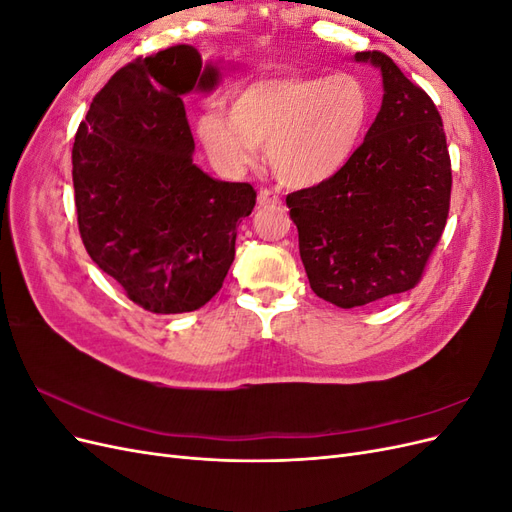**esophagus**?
I'll return each instance as SVG.
<instances>
[{
  "label": "esophagus",
  "instance_id": "1",
  "mask_svg": "<svg viewBox=\"0 0 512 512\" xmlns=\"http://www.w3.org/2000/svg\"><path fill=\"white\" fill-rule=\"evenodd\" d=\"M282 205V198L271 190H260L258 192V207H277Z\"/></svg>",
  "mask_w": 512,
  "mask_h": 512
}]
</instances>
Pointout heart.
<instances>
[{
    "mask_svg": "<svg viewBox=\"0 0 512 512\" xmlns=\"http://www.w3.org/2000/svg\"><path fill=\"white\" fill-rule=\"evenodd\" d=\"M371 113L374 100L359 76L284 72L245 85L230 113L209 108L198 117L196 134L224 173L252 166L267 143L275 177L312 188L352 160Z\"/></svg>",
    "mask_w": 512,
    "mask_h": 512,
    "instance_id": "1",
    "label": "heart"
}]
</instances>
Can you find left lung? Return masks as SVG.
Returning a JSON list of instances; mask_svg holds the SVG:
<instances>
[{"label":"left lung","mask_w":512,"mask_h":512,"mask_svg":"<svg viewBox=\"0 0 512 512\" xmlns=\"http://www.w3.org/2000/svg\"><path fill=\"white\" fill-rule=\"evenodd\" d=\"M352 59L380 70V111L335 177L286 196L309 286L342 309L418 284L446 226L453 183L436 104L384 53Z\"/></svg>","instance_id":"obj_1"}]
</instances>
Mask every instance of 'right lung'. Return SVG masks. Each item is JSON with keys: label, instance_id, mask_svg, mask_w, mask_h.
<instances>
[{"label": "right lung", "instance_id": "obj_1", "mask_svg": "<svg viewBox=\"0 0 512 512\" xmlns=\"http://www.w3.org/2000/svg\"><path fill=\"white\" fill-rule=\"evenodd\" d=\"M220 70L190 44L138 57L91 102L72 147L74 203L91 260L153 314L194 312L235 260L250 183L194 164L183 96L211 91Z\"/></svg>", "mask_w": 512, "mask_h": 512}]
</instances>
